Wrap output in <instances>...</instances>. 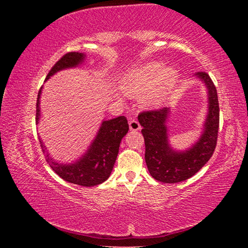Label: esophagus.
<instances>
[{"label": "esophagus", "instance_id": "1", "mask_svg": "<svg viewBox=\"0 0 248 248\" xmlns=\"http://www.w3.org/2000/svg\"><path fill=\"white\" fill-rule=\"evenodd\" d=\"M129 127H130V130L131 131H139L140 130V124L138 120L135 119H131L129 121Z\"/></svg>", "mask_w": 248, "mask_h": 248}]
</instances>
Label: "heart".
<instances>
[{"instance_id":"obj_1","label":"heart","mask_w":248,"mask_h":248,"mask_svg":"<svg viewBox=\"0 0 248 248\" xmlns=\"http://www.w3.org/2000/svg\"><path fill=\"white\" fill-rule=\"evenodd\" d=\"M178 78L176 68L148 62L124 72L119 78V89L128 96H139L144 107H157L170 96Z\"/></svg>"}]
</instances>
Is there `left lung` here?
<instances>
[{
  "mask_svg": "<svg viewBox=\"0 0 248 248\" xmlns=\"http://www.w3.org/2000/svg\"><path fill=\"white\" fill-rule=\"evenodd\" d=\"M195 78L203 83L208 94V112L202 132L196 143L186 150L173 149L168 139L170 108L139 115L145 140V160L150 175L163 183H177L193 177L212 156L217 141L219 108L217 88L208 73L197 72Z\"/></svg>",
  "mask_w": 248,
  "mask_h": 248,
  "instance_id": "1",
  "label": "left lung"
}]
</instances>
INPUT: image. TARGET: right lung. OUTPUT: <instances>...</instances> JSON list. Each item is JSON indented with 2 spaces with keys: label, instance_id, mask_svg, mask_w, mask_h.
Segmentation results:
<instances>
[{
  "label": "right lung",
  "instance_id": "add662e5",
  "mask_svg": "<svg viewBox=\"0 0 248 248\" xmlns=\"http://www.w3.org/2000/svg\"><path fill=\"white\" fill-rule=\"evenodd\" d=\"M86 60V55L80 52L67 53L56 62L50 70L46 81L55 73L70 68L81 66ZM40 88L36 104V124L40 120ZM129 124L124 116H119L109 120H103L94 139L88 146L85 154L71 163L55 161L46 150L43 140L39 138L40 146L46 155V160L52 170L65 181L82 186H94L101 184L109 177L117 159L120 141L128 133Z\"/></svg>",
  "mask_w": 248,
  "mask_h": 248
}]
</instances>
